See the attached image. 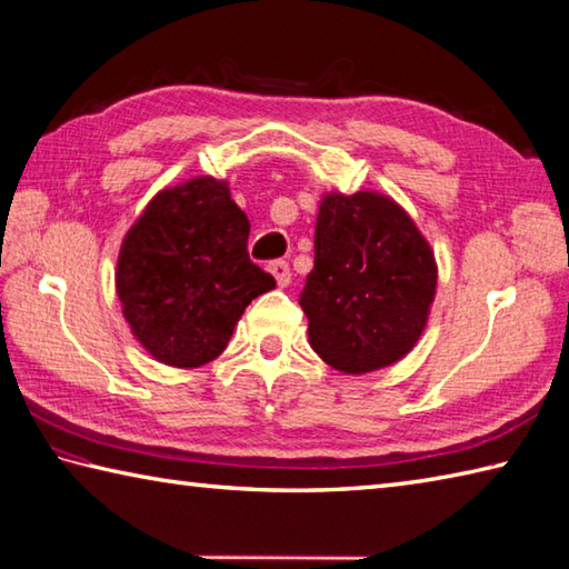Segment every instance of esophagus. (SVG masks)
I'll return each mask as SVG.
<instances>
[{
	"instance_id": "obj_1",
	"label": "esophagus",
	"mask_w": 569,
	"mask_h": 569,
	"mask_svg": "<svg viewBox=\"0 0 569 569\" xmlns=\"http://www.w3.org/2000/svg\"><path fill=\"white\" fill-rule=\"evenodd\" d=\"M269 271L273 273V278H276V283L281 286V288H286L288 283H291V266H288V261H271L269 263Z\"/></svg>"
}]
</instances>
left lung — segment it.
I'll return each instance as SVG.
<instances>
[{
  "label": "left lung",
  "instance_id": "left-lung-1",
  "mask_svg": "<svg viewBox=\"0 0 569 569\" xmlns=\"http://www.w3.org/2000/svg\"><path fill=\"white\" fill-rule=\"evenodd\" d=\"M437 263L407 211L375 192L326 194L298 303L322 360L362 375L402 360L427 326Z\"/></svg>",
  "mask_w": 569,
  "mask_h": 569
}]
</instances>
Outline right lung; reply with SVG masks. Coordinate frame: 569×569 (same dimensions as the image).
Listing matches in <instances>:
<instances>
[{"label":"right lung","mask_w":569,"mask_h":569,"mask_svg":"<svg viewBox=\"0 0 569 569\" xmlns=\"http://www.w3.org/2000/svg\"><path fill=\"white\" fill-rule=\"evenodd\" d=\"M249 219L227 182L197 177L152 199L118 256L122 316L154 360L199 367L276 278L249 259Z\"/></svg>","instance_id":"right-lung-1"}]
</instances>
